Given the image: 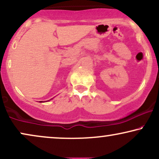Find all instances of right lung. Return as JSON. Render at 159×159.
<instances>
[{
  "label": "right lung",
  "mask_w": 159,
  "mask_h": 159,
  "mask_svg": "<svg viewBox=\"0 0 159 159\" xmlns=\"http://www.w3.org/2000/svg\"><path fill=\"white\" fill-rule=\"evenodd\" d=\"M40 102H41V101H40Z\"/></svg>",
  "instance_id": "add662e5"
}]
</instances>
